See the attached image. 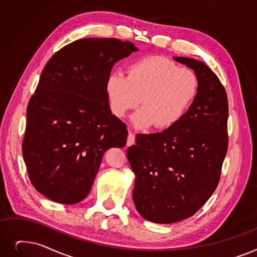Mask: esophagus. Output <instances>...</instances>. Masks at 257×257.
<instances>
[{"mask_svg":"<svg viewBox=\"0 0 257 257\" xmlns=\"http://www.w3.org/2000/svg\"><path fill=\"white\" fill-rule=\"evenodd\" d=\"M135 142H136L135 135H133V133H131V132H129L128 139H127V146H132V145L135 144Z\"/></svg>","mask_w":257,"mask_h":257,"instance_id":"esophagus-1","label":"esophagus"}]
</instances>
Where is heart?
I'll return each mask as SVG.
<instances>
[{"mask_svg":"<svg viewBox=\"0 0 257 257\" xmlns=\"http://www.w3.org/2000/svg\"><path fill=\"white\" fill-rule=\"evenodd\" d=\"M126 73V77L109 74L106 92L117 117L141 105L131 117L137 129L152 125L158 130L172 128L185 116L198 92L196 74L165 57L139 59L128 65Z\"/></svg>","mask_w":257,"mask_h":257,"instance_id":"heart-1","label":"heart"}]
</instances>
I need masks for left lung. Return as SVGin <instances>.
<instances>
[{
  "label": "left lung",
  "mask_w": 257,
  "mask_h": 257,
  "mask_svg": "<svg viewBox=\"0 0 257 257\" xmlns=\"http://www.w3.org/2000/svg\"><path fill=\"white\" fill-rule=\"evenodd\" d=\"M192 69L198 92L185 116L170 129L138 135L127 158L135 172L133 202L156 224L192 216L215 191L228 149V98L216 74L200 61L174 57Z\"/></svg>",
  "instance_id": "8db88e82"
}]
</instances>
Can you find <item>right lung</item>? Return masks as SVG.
Returning a JSON list of instances; mask_svg holds the SVG:
<instances>
[{"mask_svg": "<svg viewBox=\"0 0 257 257\" xmlns=\"http://www.w3.org/2000/svg\"><path fill=\"white\" fill-rule=\"evenodd\" d=\"M139 49L117 39H82L44 67L27 107L23 158L31 184L52 202L73 205L90 192L104 153L125 147L126 125L111 113L106 81Z\"/></svg>", "mask_w": 257, "mask_h": 257, "instance_id": "add662e5", "label": "right lung"}]
</instances>
